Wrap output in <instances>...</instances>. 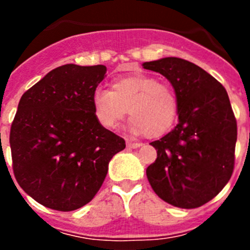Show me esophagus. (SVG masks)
Returning <instances> with one entry per match:
<instances>
[{
	"mask_svg": "<svg viewBox=\"0 0 250 250\" xmlns=\"http://www.w3.org/2000/svg\"><path fill=\"white\" fill-rule=\"evenodd\" d=\"M126 146L130 147V149H138V147L141 146V143H135V141L127 140L126 141Z\"/></svg>",
	"mask_w": 250,
	"mask_h": 250,
	"instance_id": "obj_1",
	"label": "esophagus"
}]
</instances>
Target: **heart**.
Listing matches in <instances>:
<instances>
[{
	"mask_svg": "<svg viewBox=\"0 0 250 250\" xmlns=\"http://www.w3.org/2000/svg\"><path fill=\"white\" fill-rule=\"evenodd\" d=\"M95 116L104 127L114 130L126 118L135 134L149 138L169 131L178 114V99L167 83L151 76L125 77L112 83V90L96 89L92 95Z\"/></svg>",
	"mask_w": 250,
	"mask_h": 250,
	"instance_id": "b5f03b06",
	"label": "heart"
}]
</instances>
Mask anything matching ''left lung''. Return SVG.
Listing matches in <instances>:
<instances>
[{"mask_svg": "<svg viewBox=\"0 0 250 250\" xmlns=\"http://www.w3.org/2000/svg\"><path fill=\"white\" fill-rule=\"evenodd\" d=\"M175 90L179 123L150 145L158 158L146 169L152 190L164 202L194 209L222 191L234 170L237 120L227 90L210 74L179 57L143 63Z\"/></svg>", "mask_w": 250, "mask_h": 250, "instance_id": "8db88e82", "label": "left lung"}]
</instances>
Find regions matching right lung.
Instances as JSON below:
<instances>
[{"mask_svg":"<svg viewBox=\"0 0 250 250\" xmlns=\"http://www.w3.org/2000/svg\"><path fill=\"white\" fill-rule=\"evenodd\" d=\"M104 65L60 66L22 95L11 125L15 178L43 207L76 210L96 195L125 140L95 116Z\"/></svg>","mask_w":250,"mask_h":250,"instance_id":"1","label":"right lung"}]
</instances>
